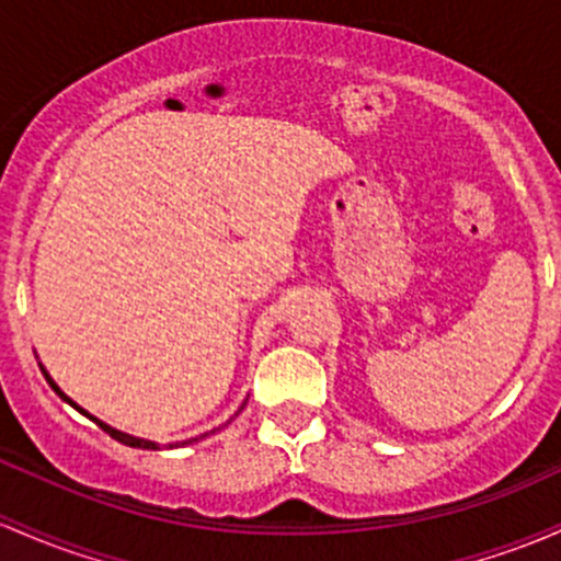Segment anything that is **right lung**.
Masks as SVG:
<instances>
[{"mask_svg": "<svg viewBox=\"0 0 561 561\" xmlns=\"http://www.w3.org/2000/svg\"><path fill=\"white\" fill-rule=\"evenodd\" d=\"M42 373H45L47 383H50V386H53V391H55V393H58V397H60V399H64V402H69V404H71V408H77L79 412H82V415H88V417H90V421H95V423H98V426H101L103 431H106V434H108V436H114V439H116V442H122V445H127V447H140V450H159V445H157V442H149V439H140V436H130V434H125V431H116V428H111V426H108V423H103V421H98V417H92V415H90V412H84L82 408H79V404H77V402H71V399H69V397H66V393L58 389V383H55V380L50 378V375H47V370H42ZM202 436H207V434H202ZM191 442H196V439H188V442H183V445H191ZM170 447H172V445H170Z\"/></svg>", "mask_w": 561, "mask_h": 561, "instance_id": "right-lung-1", "label": "right lung"}]
</instances>
